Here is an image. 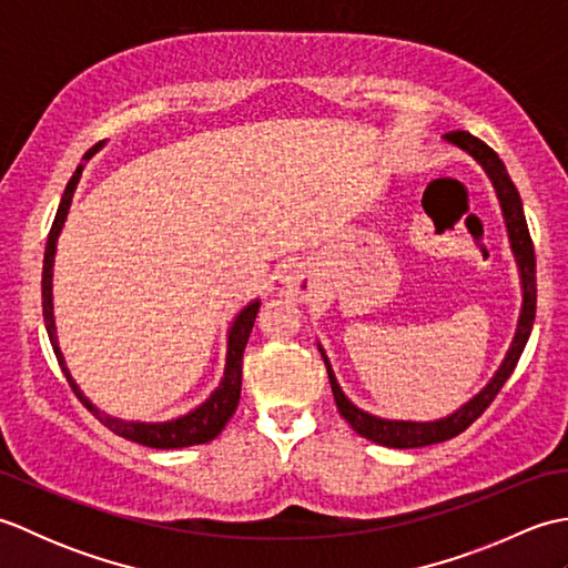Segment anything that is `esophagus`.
Instances as JSON below:
<instances>
[{
  "label": "esophagus",
  "instance_id": "1",
  "mask_svg": "<svg viewBox=\"0 0 568 568\" xmlns=\"http://www.w3.org/2000/svg\"><path fill=\"white\" fill-rule=\"evenodd\" d=\"M283 293L291 300H297V303H305L312 295L310 275L303 271H287L283 275Z\"/></svg>",
  "mask_w": 568,
  "mask_h": 568
}]
</instances>
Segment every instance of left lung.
<instances>
[{
	"instance_id": "8db88e82",
	"label": "left lung",
	"mask_w": 568,
	"mask_h": 568,
	"mask_svg": "<svg viewBox=\"0 0 568 568\" xmlns=\"http://www.w3.org/2000/svg\"><path fill=\"white\" fill-rule=\"evenodd\" d=\"M444 139L454 143V146H458L462 151H466L468 155H474V161L484 165V171L488 173L493 187H496V195L500 200L503 216H505V226H508L510 246H513L517 268H520V277H523V312H520V322H517V332H515V339L510 344V352H508V356H505L496 376L490 378V383L476 397H470L466 405L458 407L454 415L437 419V422L383 419V417L364 413V409H358L339 388V383H336L334 371L329 366V358L324 356L322 346H320L324 366H327V373H329L332 393H334L336 407H339V415L354 427V432L361 434V437H366V439L383 444V446H390V449H415V446L439 444V442L456 437V434H462L466 427L474 425V422L486 413V407L496 400V395L500 393L505 381H508L510 373L515 371L517 361H520V356H523V348L529 339V332H532L535 312H537L535 246H532V236H529V229L525 222L520 192H517L508 171H505V163L498 159V153L490 146H486L484 141L470 136L468 131H449Z\"/></svg>"
}]
</instances>
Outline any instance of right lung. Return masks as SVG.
I'll use <instances>...</instances> for the list:
<instances>
[{
  "label": "right lung",
  "mask_w": 568,
  "mask_h": 568,
  "mask_svg": "<svg viewBox=\"0 0 568 568\" xmlns=\"http://www.w3.org/2000/svg\"><path fill=\"white\" fill-rule=\"evenodd\" d=\"M102 149V143H94V146L84 153L82 161H90L94 153ZM82 163L75 168V173H72L70 183L63 192V200L58 204V212H55V220L51 226V234H48L45 241V256H43V277H41V297H43V320H45V332H48V339H51V346L55 352V358L60 368H63L65 378L70 383V388L75 390V395L82 400V405L90 409V413L98 417L104 427H110L114 434L124 439H131L136 444L143 446H151V449H180V446H192V444H207L212 442L216 434L224 429V425L232 415L236 413V405H239V397H241V361H244V348L246 342L251 336L253 329V322H256L258 315V307L261 303H251L248 307H244L239 312V317L234 320L232 329H229V342H226V366H224V378L220 383V388H216L207 403H202L200 407L192 409V413L171 419V422H124V419H116L100 413L98 407H94L88 397L80 393V388L72 381L70 371L65 366V358L60 354V346H58V336H55V320H53V258H55V241L60 229L65 224V216L70 210V202H72V192H75L78 183H80V175H82Z\"/></svg>",
  "instance_id": "1"
}]
</instances>
